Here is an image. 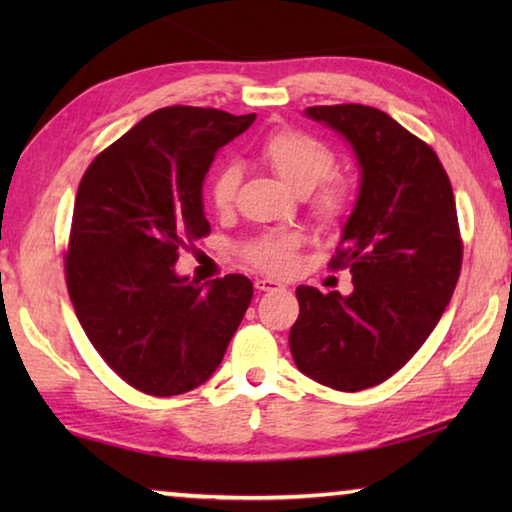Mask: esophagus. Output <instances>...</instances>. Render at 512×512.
Segmentation results:
<instances>
[{"mask_svg": "<svg viewBox=\"0 0 512 512\" xmlns=\"http://www.w3.org/2000/svg\"><path fill=\"white\" fill-rule=\"evenodd\" d=\"M255 289L257 291H277V289H284V284L277 280H271V277H259V280H255Z\"/></svg>", "mask_w": 512, "mask_h": 512, "instance_id": "1", "label": "esophagus"}]
</instances>
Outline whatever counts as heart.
Masks as SVG:
<instances>
[{"instance_id":"obj_1","label":"heart","mask_w":512,"mask_h":512,"mask_svg":"<svg viewBox=\"0 0 512 512\" xmlns=\"http://www.w3.org/2000/svg\"><path fill=\"white\" fill-rule=\"evenodd\" d=\"M257 155L291 192H296L298 196H309L311 210H314L318 221L332 223L341 219L343 212L348 210V187L341 180L329 178L334 171V153L318 137L293 131V128H282V131L264 137ZM237 187L239 169L235 164H225L216 171L210 187V198L216 210H230ZM296 248V235L264 237L248 250V259L255 266L264 268V271L282 273L291 268Z\"/></svg>"}]
</instances>
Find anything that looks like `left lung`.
<instances>
[{
  "label": "left lung",
  "instance_id": "obj_1",
  "mask_svg": "<svg viewBox=\"0 0 512 512\" xmlns=\"http://www.w3.org/2000/svg\"><path fill=\"white\" fill-rule=\"evenodd\" d=\"M305 115L339 133L357 158L359 194L332 268H350L352 293L296 289L289 348L302 375L357 393L395 375L452 300L463 262L456 203L431 146L361 103Z\"/></svg>",
  "mask_w": 512,
  "mask_h": 512
}]
</instances>
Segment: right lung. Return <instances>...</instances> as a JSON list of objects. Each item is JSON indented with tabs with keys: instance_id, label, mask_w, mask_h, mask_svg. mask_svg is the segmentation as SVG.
<instances>
[{
	"instance_id": "add662e5",
	"label": "right lung",
	"mask_w": 512,
	"mask_h": 512,
	"mask_svg": "<svg viewBox=\"0 0 512 512\" xmlns=\"http://www.w3.org/2000/svg\"><path fill=\"white\" fill-rule=\"evenodd\" d=\"M216 108H160L99 153L76 192L65 275L103 361L142 393L171 397L219 368L253 298L246 275L198 284L178 250L210 235L203 180L253 124Z\"/></svg>"
}]
</instances>
